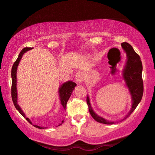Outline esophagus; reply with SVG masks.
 <instances>
[{
    "label": "esophagus",
    "instance_id": "esophagus-1",
    "mask_svg": "<svg viewBox=\"0 0 155 155\" xmlns=\"http://www.w3.org/2000/svg\"><path fill=\"white\" fill-rule=\"evenodd\" d=\"M84 77L83 74L81 72H77V73L75 75V81L78 83H82V82L84 81Z\"/></svg>",
    "mask_w": 155,
    "mask_h": 155
}]
</instances>
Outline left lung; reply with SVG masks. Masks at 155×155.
Returning <instances> with one entry per match:
<instances>
[{
  "label": "left lung",
  "mask_w": 155,
  "mask_h": 155,
  "mask_svg": "<svg viewBox=\"0 0 155 155\" xmlns=\"http://www.w3.org/2000/svg\"><path fill=\"white\" fill-rule=\"evenodd\" d=\"M121 47L126 52L127 61L123 71V78L126 86L128 88L132 100V107L130 111L120 121L129 117L142 99L143 94V82L142 78L143 64L139 55L134 51L132 46L127 42L121 43ZM87 103L91 115L94 119L98 123L105 124H113L115 122L108 120L95 113L90 103L89 97L87 95Z\"/></svg>",
  "instance_id": "1"
}]
</instances>
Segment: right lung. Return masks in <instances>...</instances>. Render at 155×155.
I'll return each mask as SVG.
<instances>
[{"label": "right lung", "instance_id": "obj_1", "mask_svg": "<svg viewBox=\"0 0 155 155\" xmlns=\"http://www.w3.org/2000/svg\"><path fill=\"white\" fill-rule=\"evenodd\" d=\"M31 49H32V48H27V47L22 49V50L21 51V52L19 53L18 57L17 59H16V61L15 62V63L13 64V66L12 67V71H11V77H12L11 96H12V102L13 103H14V105L15 108H16V110H17L19 113H21L22 116L26 118V120H27L28 123H30L31 124H32V122L28 118L26 117L24 112L22 111L21 108L20 107V106L18 104L17 88H16V84H17V83H16V71H17L18 66L22 57V55L24 54V53H25L26 52L30 51ZM76 86H77V84L74 83V82L69 81L67 82H65V83H64L62 85H61V87L58 88V94H59V98H60L61 104L64 110H66V108H67V101L69 99V98H70L72 91H73V90H74V87ZM61 123H64V120H62ZM34 127L38 128H41V129H42V128H45V127L37 126V125H35V124L34 125Z\"/></svg>", "mask_w": 155, "mask_h": 155}]
</instances>
